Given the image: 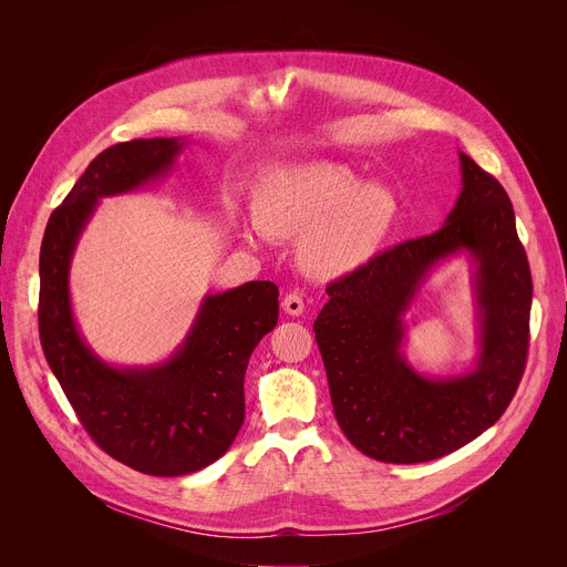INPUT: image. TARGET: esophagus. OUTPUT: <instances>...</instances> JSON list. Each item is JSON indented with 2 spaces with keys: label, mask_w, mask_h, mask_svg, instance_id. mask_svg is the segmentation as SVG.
I'll use <instances>...</instances> for the list:
<instances>
[{
  "label": "esophagus",
  "mask_w": 567,
  "mask_h": 567,
  "mask_svg": "<svg viewBox=\"0 0 567 567\" xmlns=\"http://www.w3.org/2000/svg\"><path fill=\"white\" fill-rule=\"evenodd\" d=\"M282 309H285L289 316H302V311H305V300H302V296H298V293H287L285 300H282Z\"/></svg>",
  "instance_id": "34e87169"
}]
</instances>
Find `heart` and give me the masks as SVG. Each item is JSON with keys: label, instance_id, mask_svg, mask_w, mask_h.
<instances>
[{"label": "heart", "instance_id": "b5f03b06", "mask_svg": "<svg viewBox=\"0 0 567 567\" xmlns=\"http://www.w3.org/2000/svg\"><path fill=\"white\" fill-rule=\"evenodd\" d=\"M399 217L396 195L365 182L346 166H278L262 184L258 213L239 226L249 245L271 237H305L302 267L318 278H337L370 262Z\"/></svg>", "mask_w": 567, "mask_h": 567}]
</instances>
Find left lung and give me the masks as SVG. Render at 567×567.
I'll return each mask as SVG.
<instances>
[{
    "label": "left lung",
    "mask_w": 567,
    "mask_h": 567,
    "mask_svg": "<svg viewBox=\"0 0 567 567\" xmlns=\"http://www.w3.org/2000/svg\"><path fill=\"white\" fill-rule=\"evenodd\" d=\"M460 171L462 193L444 226L334 280L313 320L337 422L379 462L415 464L462 449L501 420L525 370L532 274L514 206L464 152ZM460 252L474 265L478 359L464 375L426 378L402 357V316L430 271Z\"/></svg>",
    "instance_id": "obj_1"
}]
</instances>
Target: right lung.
Instances as JSON below:
<instances>
[{
	"label": "right lung",
	"mask_w": 567,
	"mask_h": 567,
	"mask_svg": "<svg viewBox=\"0 0 567 567\" xmlns=\"http://www.w3.org/2000/svg\"><path fill=\"white\" fill-rule=\"evenodd\" d=\"M186 138H134L103 150L51 213L40 249V341L80 424L114 460L147 475H188L219 460L245 422V372L278 322L269 280L204 296L184 343L156 365L105 363L73 318L69 271L103 197L166 177Z\"/></svg>",
	"instance_id": "right-lung-1"
}]
</instances>
